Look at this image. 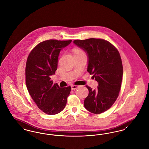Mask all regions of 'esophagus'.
<instances>
[{
  "label": "esophagus",
  "instance_id": "34e87169",
  "mask_svg": "<svg viewBox=\"0 0 149 149\" xmlns=\"http://www.w3.org/2000/svg\"><path fill=\"white\" fill-rule=\"evenodd\" d=\"M78 85H71V89L72 90H74V89H77V88H78Z\"/></svg>",
  "mask_w": 149,
  "mask_h": 149
}]
</instances>
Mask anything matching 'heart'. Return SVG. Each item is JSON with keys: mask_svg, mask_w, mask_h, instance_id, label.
<instances>
[{"mask_svg": "<svg viewBox=\"0 0 149 149\" xmlns=\"http://www.w3.org/2000/svg\"><path fill=\"white\" fill-rule=\"evenodd\" d=\"M80 52H83V51L80 50H75V54H78V53H80Z\"/></svg>", "mask_w": 149, "mask_h": 149, "instance_id": "1", "label": "heart"}]
</instances>
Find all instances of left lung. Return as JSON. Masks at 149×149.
<instances>
[{"instance_id":"1","label":"left lung","mask_w":149,"mask_h":149,"mask_svg":"<svg viewBox=\"0 0 149 149\" xmlns=\"http://www.w3.org/2000/svg\"><path fill=\"white\" fill-rule=\"evenodd\" d=\"M74 43L87 54V71L98 83L97 89L86 87L89 94L84 106L90 112L100 114L109 109L118 97L123 75L120 53L112 44L103 39L76 40Z\"/></svg>"}]
</instances>
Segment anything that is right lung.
<instances>
[{
	"label": "right lung",
	"instance_id": "add662e5",
	"mask_svg": "<svg viewBox=\"0 0 149 149\" xmlns=\"http://www.w3.org/2000/svg\"><path fill=\"white\" fill-rule=\"evenodd\" d=\"M71 42L49 40L38 43L29 54L26 66V83L29 93L44 113L54 115L66 106L71 86L60 88L50 76L55 74L60 51Z\"/></svg>",
	"mask_w": 149,
	"mask_h": 149
}]
</instances>
